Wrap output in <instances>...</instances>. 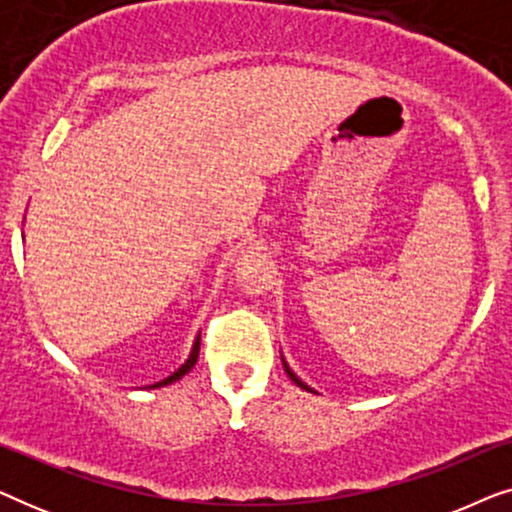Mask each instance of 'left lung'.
<instances>
[{
  "mask_svg": "<svg viewBox=\"0 0 512 512\" xmlns=\"http://www.w3.org/2000/svg\"><path fill=\"white\" fill-rule=\"evenodd\" d=\"M282 361H284V359H282ZM284 370H286V375H289V377H291V380H293V382H296L300 389H305V391H314L312 387H307V384H305L303 380H300V377H298L296 373H293V370L289 368V363H286V361H284Z\"/></svg>",
  "mask_w": 512,
  "mask_h": 512,
  "instance_id": "obj_1",
  "label": "left lung"
}]
</instances>
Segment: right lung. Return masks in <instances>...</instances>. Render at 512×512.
<instances>
[{
  "label": "right lung",
  "mask_w": 512,
  "mask_h": 512,
  "mask_svg": "<svg viewBox=\"0 0 512 512\" xmlns=\"http://www.w3.org/2000/svg\"><path fill=\"white\" fill-rule=\"evenodd\" d=\"M198 354H200V335H198V338H195V342H193V349H191V354H188V359H186L184 366H181L179 370H174V373H172L170 377H165V380H160V382H156V384H151L149 389L167 387V384H172V382L181 380V377H184V375L188 373V370H191V368L195 366V361H198Z\"/></svg>",
  "instance_id": "obj_1"
}]
</instances>
